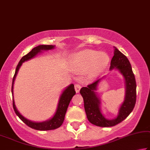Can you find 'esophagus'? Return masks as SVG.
<instances>
[{
  "label": "esophagus",
  "mask_w": 150,
  "mask_h": 150,
  "mask_svg": "<svg viewBox=\"0 0 150 150\" xmlns=\"http://www.w3.org/2000/svg\"><path fill=\"white\" fill-rule=\"evenodd\" d=\"M74 87H75L76 93H79L80 90V88H81V86H80V85L78 84H76L74 85Z\"/></svg>",
  "instance_id": "obj_1"
}]
</instances>
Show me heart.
<instances>
[{"mask_svg":"<svg viewBox=\"0 0 150 150\" xmlns=\"http://www.w3.org/2000/svg\"><path fill=\"white\" fill-rule=\"evenodd\" d=\"M109 62L108 55L94 50L82 51L74 59V63L78 70L84 71L91 68V72L94 74L102 72Z\"/></svg>","mask_w":150,"mask_h":150,"instance_id":"1","label":"heart"}]
</instances>
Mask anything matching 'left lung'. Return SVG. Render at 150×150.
Returning <instances> with one entry per match:
<instances>
[{
  "label": "left lung",
  "instance_id": "1",
  "mask_svg": "<svg viewBox=\"0 0 150 150\" xmlns=\"http://www.w3.org/2000/svg\"><path fill=\"white\" fill-rule=\"evenodd\" d=\"M113 68L118 69L123 75L126 86L125 100L121 105L119 114L115 119L108 120L105 119L99 108L100 103L94 91L96 89L98 83L101 79L93 82L86 87H82L80 91L84 100V109L87 119L92 124L98 127H112L121 123L131 113L136 103L137 85L130 62L127 57L116 47L115 49L114 56L110 62V70H112Z\"/></svg>",
  "mask_w": 150,
  "mask_h": 150
}]
</instances>
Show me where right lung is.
<instances>
[{"label":"right lung","instance_id":"1","mask_svg":"<svg viewBox=\"0 0 150 150\" xmlns=\"http://www.w3.org/2000/svg\"><path fill=\"white\" fill-rule=\"evenodd\" d=\"M54 47V45H38L37 47H34L33 49L30 52H29L27 55H25L21 59L19 64L16 68L15 75L13 78V82H12V88H11V92H12V94L13 95V84L14 81H15V77L17 74L18 70H19L21 66L22 65L23 62L25 61L29 60V59H31L32 57L35 56L39 52H40L41 50H52ZM76 94V91L74 89V84H72L70 86H68L64 91L62 93V95L59 98L58 106H57V109L56 110V114L54 115V116L52 117L51 119L48 120L45 122H41V123H35V122H32L29 120H27V119H25L24 117H23L21 115L17 109H16L15 102H14V99L13 97V109L15 110L16 115L19 117L23 123H25L27 126H29V127L36 130H40V131H47V130H52V129H56L60 127L62 123H63L64 117H65V115L66 112V110L68 107L69 103H70L71 99L73 97V96Z\"/></svg>","mask_w":150,"mask_h":150}]
</instances>
